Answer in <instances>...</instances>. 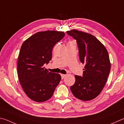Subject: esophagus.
Masks as SVG:
<instances>
[{"label": "esophagus", "instance_id": "1", "mask_svg": "<svg viewBox=\"0 0 124 124\" xmlns=\"http://www.w3.org/2000/svg\"><path fill=\"white\" fill-rule=\"evenodd\" d=\"M61 75L62 79H63V78H64L66 76V74H61Z\"/></svg>", "mask_w": 124, "mask_h": 124}]
</instances>
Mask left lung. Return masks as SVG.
I'll return each instance as SVG.
<instances>
[{
    "label": "left lung",
    "mask_w": 124,
    "mask_h": 124,
    "mask_svg": "<svg viewBox=\"0 0 124 124\" xmlns=\"http://www.w3.org/2000/svg\"><path fill=\"white\" fill-rule=\"evenodd\" d=\"M77 40L80 62L85 64L83 77L75 75L70 90L75 97L90 101L100 95L107 80L110 62L107 50L93 35L72 29L67 31Z\"/></svg>",
    "instance_id": "obj_1"
}]
</instances>
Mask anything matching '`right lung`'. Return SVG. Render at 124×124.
Instances as JSON below:
<instances>
[{
	"label": "right lung",
	"instance_id": "add662e5",
	"mask_svg": "<svg viewBox=\"0 0 124 124\" xmlns=\"http://www.w3.org/2000/svg\"><path fill=\"white\" fill-rule=\"evenodd\" d=\"M64 35L59 31L39 32L22 44L18 58V77L25 93L35 102L49 100L60 82V74L49 72L43 65L49 63L54 45Z\"/></svg>",
	"mask_w": 124,
	"mask_h": 124
}]
</instances>
